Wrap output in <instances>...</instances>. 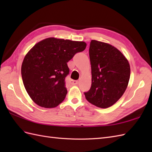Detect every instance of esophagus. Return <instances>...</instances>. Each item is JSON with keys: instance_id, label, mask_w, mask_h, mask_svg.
I'll return each mask as SVG.
<instances>
[{"instance_id": "esophagus-1", "label": "esophagus", "mask_w": 152, "mask_h": 152, "mask_svg": "<svg viewBox=\"0 0 152 152\" xmlns=\"http://www.w3.org/2000/svg\"><path fill=\"white\" fill-rule=\"evenodd\" d=\"M70 83L72 85H77L78 83V82L77 81V80H72V81H71V82H70Z\"/></svg>"}]
</instances>
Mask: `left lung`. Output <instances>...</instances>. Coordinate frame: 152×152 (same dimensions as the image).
Instances as JSON below:
<instances>
[{
	"mask_svg": "<svg viewBox=\"0 0 152 152\" xmlns=\"http://www.w3.org/2000/svg\"><path fill=\"white\" fill-rule=\"evenodd\" d=\"M91 65V88L84 95L87 101L99 108L114 104L125 91L130 78V65L117 48L92 40L89 50Z\"/></svg>",
	"mask_w": 152,
	"mask_h": 152,
	"instance_id": "1",
	"label": "left lung"
}]
</instances>
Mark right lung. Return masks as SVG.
I'll return each instance as SVG.
<instances>
[{
  "instance_id": "obj_1",
  "label": "right lung",
  "mask_w": 152,
  "mask_h": 152,
  "mask_svg": "<svg viewBox=\"0 0 152 152\" xmlns=\"http://www.w3.org/2000/svg\"><path fill=\"white\" fill-rule=\"evenodd\" d=\"M84 42L48 38L31 48L21 65L25 88L32 100L42 107L54 108L67 93V63L86 49Z\"/></svg>"
}]
</instances>
